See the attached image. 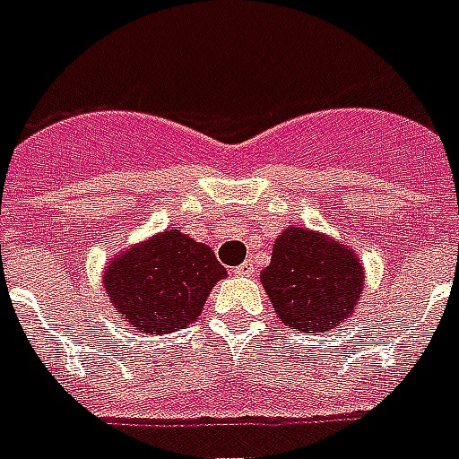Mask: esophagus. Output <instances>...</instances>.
<instances>
[{
    "label": "esophagus",
    "mask_w": 459,
    "mask_h": 459,
    "mask_svg": "<svg viewBox=\"0 0 459 459\" xmlns=\"http://www.w3.org/2000/svg\"><path fill=\"white\" fill-rule=\"evenodd\" d=\"M253 273H255V267H253L251 260H244L241 265L234 267V274H237V277H251Z\"/></svg>",
    "instance_id": "esophagus-1"
}]
</instances>
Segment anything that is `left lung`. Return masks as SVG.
Masks as SVG:
<instances>
[{
	"mask_svg": "<svg viewBox=\"0 0 459 459\" xmlns=\"http://www.w3.org/2000/svg\"><path fill=\"white\" fill-rule=\"evenodd\" d=\"M260 281L287 327L315 333L339 327L355 313L365 270L341 241L306 227H289L274 241Z\"/></svg>",
	"mask_w": 459,
	"mask_h": 459,
	"instance_id": "left-lung-1",
	"label": "left lung"
}]
</instances>
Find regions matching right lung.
Here are the masks:
<instances>
[{"mask_svg":"<svg viewBox=\"0 0 459 459\" xmlns=\"http://www.w3.org/2000/svg\"><path fill=\"white\" fill-rule=\"evenodd\" d=\"M227 270L215 253L179 230L127 248L104 270L116 313L144 333H170L199 320L211 289Z\"/></svg>","mask_w":459,"mask_h":459,"instance_id":"obj_1","label":"right lung"}]
</instances>
